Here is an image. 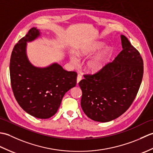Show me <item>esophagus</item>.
Returning <instances> with one entry per match:
<instances>
[{
    "label": "esophagus",
    "instance_id": "esophagus-1",
    "mask_svg": "<svg viewBox=\"0 0 153 153\" xmlns=\"http://www.w3.org/2000/svg\"><path fill=\"white\" fill-rule=\"evenodd\" d=\"M82 79V75H80V74H78L77 75V83L78 84L79 83V82H80L81 80Z\"/></svg>",
    "mask_w": 153,
    "mask_h": 153
}]
</instances>
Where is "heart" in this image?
<instances>
[{
    "instance_id": "1",
    "label": "heart",
    "mask_w": 153,
    "mask_h": 153,
    "mask_svg": "<svg viewBox=\"0 0 153 153\" xmlns=\"http://www.w3.org/2000/svg\"><path fill=\"white\" fill-rule=\"evenodd\" d=\"M105 44L103 42H97L91 47L81 50L79 54L82 56H89L102 48ZM112 54V49L110 47H106L94 56L87 60L85 63V70L89 73L95 74L102 70L108 63ZM71 62L74 64H78L79 60L75 54L70 56Z\"/></svg>"
}]
</instances>
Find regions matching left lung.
Returning a JSON list of instances; mask_svg holds the SVG:
<instances>
[{"instance_id":"obj_1","label":"left lung","mask_w":153,"mask_h":153,"mask_svg":"<svg viewBox=\"0 0 153 153\" xmlns=\"http://www.w3.org/2000/svg\"><path fill=\"white\" fill-rule=\"evenodd\" d=\"M122 51L99 72L85 75L79 83L81 106L94 121L107 122L124 113L134 101L143 75V61L126 36L120 35Z\"/></svg>"}]
</instances>
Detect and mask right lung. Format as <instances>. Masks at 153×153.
I'll list each match as a JSON object with an SVG mask.
<instances>
[{"label": "right lung", "instance_id": "add662e5", "mask_svg": "<svg viewBox=\"0 0 153 153\" xmlns=\"http://www.w3.org/2000/svg\"><path fill=\"white\" fill-rule=\"evenodd\" d=\"M32 27L13 48L10 74L13 93L17 102L29 114L40 119L54 116L64 95L76 85L77 73L65 70L54 62L39 68L32 64L27 55V43L41 36Z\"/></svg>", "mask_w": 153, "mask_h": 153}]
</instances>
